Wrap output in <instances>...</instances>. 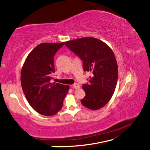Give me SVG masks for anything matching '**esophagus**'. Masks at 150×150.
<instances>
[{
    "label": "esophagus",
    "instance_id": "34e87169",
    "mask_svg": "<svg viewBox=\"0 0 150 150\" xmlns=\"http://www.w3.org/2000/svg\"><path fill=\"white\" fill-rule=\"evenodd\" d=\"M71 87L73 88H74V89H79V88H80V85H79V83H75L74 85L71 86Z\"/></svg>",
    "mask_w": 150,
    "mask_h": 150
}]
</instances>
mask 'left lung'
Wrapping results in <instances>:
<instances>
[{
    "label": "left lung",
    "mask_w": 150,
    "mask_h": 150,
    "mask_svg": "<svg viewBox=\"0 0 150 150\" xmlns=\"http://www.w3.org/2000/svg\"><path fill=\"white\" fill-rule=\"evenodd\" d=\"M65 45L83 61L84 71L93 73L89 83L83 84L86 96L82 104L93 110L101 108L112 98L117 83L118 66L113 51L93 37L68 41Z\"/></svg>",
    "instance_id": "1"
}]
</instances>
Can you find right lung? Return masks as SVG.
Segmentation results:
<instances>
[{"label":"right lung","instance_id":"add662e5","mask_svg":"<svg viewBox=\"0 0 150 150\" xmlns=\"http://www.w3.org/2000/svg\"><path fill=\"white\" fill-rule=\"evenodd\" d=\"M62 43H42L26 57L21 73L22 89L28 102L36 112L52 116L62 108L69 86L51 83L54 74V57Z\"/></svg>","mask_w":150,"mask_h":150}]
</instances>
